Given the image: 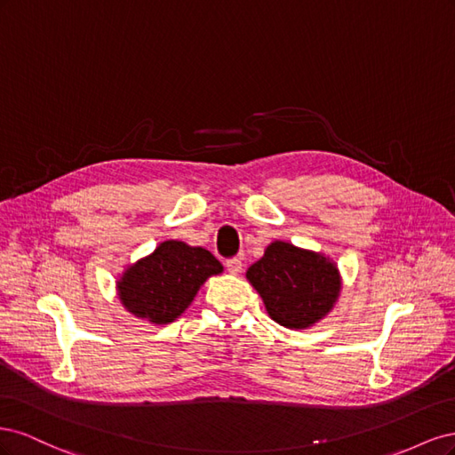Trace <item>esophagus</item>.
I'll return each mask as SVG.
<instances>
[{
	"label": "esophagus",
	"mask_w": 455,
	"mask_h": 455,
	"mask_svg": "<svg viewBox=\"0 0 455 455\" xmlns=\"http://www.w3.org/2000/svg\"><path fill=\"white\" fill-rule=\"evenodd\" d=\"M226 267L231 275H237L243 269V261L239 258H229V259H226Z\"/></svg>",
	"instance_id": "34e87169"
}]
</instances>
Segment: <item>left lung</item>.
Masks as SVG:
<instances>
[{"label":"left lung","instance_id":"left-lung-1","mask_svg":"<svg viewBox=\"0 0 455 455\" xmlns=\"http://www.w3.org/2000/svg\"><path fill=\"white\" fill-rule=\"evenodd\" d=\"M246 279L264 299L267 315L291 330H306L334 309L341 292V275L323 252L273 241Z\"/></svg>","mask_w":455,"mask_h":455}]
</instances>
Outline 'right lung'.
<instances>
[{
	"mask_svg": "<svg viewBox=\"0 0 455 455\" xmlns=\"http://www.w3.org/2000/svg\"><path fill=\"white\" fill-rule=\"evenodd\" d=\"M222 271V264L203 246L171 239L131 264L116 288L129 313L151 324H169L189 307L204 281Z\"/></svg>",
	"mask_w": 455,
	"mask_h": 455,
	"instance_id": "right-lung-1",
	"label": "right lung"
}]
</instances>
